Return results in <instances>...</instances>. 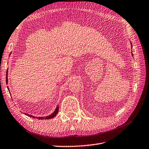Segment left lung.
Segmentation results:
<instances>
[{
  "label": "left lung",
  "mask_w": 149,
  "mask_h": 149,
  "mask_svg": "<svg viewBox=\"0 0 149 149\" xmlns=\"http://www.w3.org/2000/svg\"><path fill=\"white\" fill-rule=\"evenodd\" d=\"M132 56H133V55H132Z\"/></svg>",
  "instance_id": "8db88e82"
}]
</instances>
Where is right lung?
Returning a JSON list of instances; mask_svg holds the SVG:
<instances>
[{
	"instance_id": "add662e5",
	"label": "right lung",
	"mask_w": 149,
	"mask_h": 149,
	"mask_svg": "<svg viewBox=\"0 0 149 149\" xmlns=\"http://www.w3.org/2000/svg\"><path fill=\"white\" fill-rule=\"evenodd\" d=\"M7 74H8V71H7V75H6V83L7 84L8 83V78H7ZM8 88V87H7ZM8 91H9V89H8ZM58 109H59V107H58V106H57V107H56V109H55V111H54L53 113L52 114H50L49 116H47V117H39V118H35L34 116H31V115H29V114H26V115H27V116H30V117H31V118H38V119H52V118H53L54 117H55L56 116V114H58Z\"/></svg>"
}]
</instances>
